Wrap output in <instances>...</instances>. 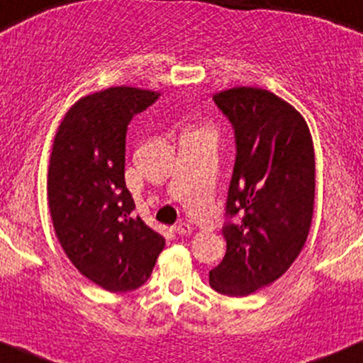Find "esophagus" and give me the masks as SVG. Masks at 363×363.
Listing matches in <instances>:
<instances>
[{"label":"esophagus","mask_w":363,"mask_h":363,"mask_svg":"<svg viewBox=\"0 0 363 363\" xmlns=\"http://www.w3.org/2000/svg\"><path fill=\"white\" fill-rule=\"evenodd\" d=\"M173 230H174V233L182 235V236H183V235H190V233H192V226H190L189 223H178V225L174 226Z\"/></svg>","instance_id":"obj_1"}]
</instances>
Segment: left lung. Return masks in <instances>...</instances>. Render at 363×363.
I'll return each instance as SVG.
<instances>
[{"instance_id":"left-lung-1","label":"left lung","mask_w":363,"mask_h":363,"mask_svg":"<svg viewBox=\"0 0 363 363\" xmlns=\"http://www.w3.org/2000/svg\"><path fill=\"white\" fill-rule=\"evenodd\" d=\"M235 130L236 160L223 226L225 259L209 284L247 296L274 283L307 242L315 197V157L307 121L266 89L233 87L213 96Z\"/></svg>"}]
</instances>
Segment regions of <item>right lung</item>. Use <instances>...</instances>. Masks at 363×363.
<instances>
[{"instance_id": "1", "label": "right lung", "mask_w": 363, "mask_h": 363, "mask_svg": "<svg viewBox=\"0 0 363 363\" xmlns=\"http://www.w3.org/2000/svg\"><path fill=\"white\" fill-rule=\"evenodd\" d=\"M160 96L121 85L80 97L52 142L48 203L55 233L80 274L106 291L142 286L164 248V238L133 216L125 185L128 123Z\"/></svg>"}]
</instances>
